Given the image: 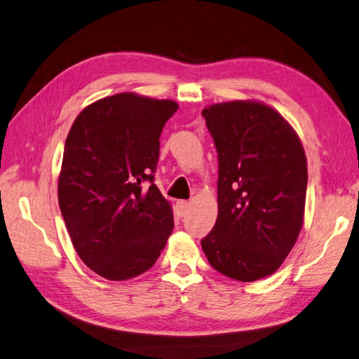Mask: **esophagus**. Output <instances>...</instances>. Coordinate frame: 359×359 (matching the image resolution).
Listing matches in <instances>:
<instances>
[{
  "label": "esophagus",
  "mask_w": 359,
  "mask_h": 359,
  "mask_svg": "<svg viewBox=\"0 0 359 359\" xmlns=\"http://www.w3.org/2000/svg\"><path fill=\"white\" fill-rule=\"evenodd\" d=\"M189 211V203L187 202V200H179L177 202V214L179 217H185V215L188 214Z\"/></svg>",
  "instance_id": "34e87169"
}]
</instances>
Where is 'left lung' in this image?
I'll return each mask as SVG.
<instances>
[{"instance_id":"8db88e82","label":"left lung","mask_w":359,"mask_h":359,"mask_svg":"<svg viewBox=\"0 0 359 359\" xmlns=\"http://www.w3.org/2000/svg\"><path fill=\"white\" fill-rule=\"evenodd\" d=\"M202 116L219 161V215L202 249L215 271L255 281L277 271L303 226L307 163L294 128L271 107L215 104Z\"/></svg>"}]
</instances>
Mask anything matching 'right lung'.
Returning a JSON list of instances; mask_svg holds the SVG:
<instances>
[{
	"instance_id": "obj_1",
	"label": "right lung",
	"mask_w": 359,
	"mask_h": 359,
	"mask_svg": "<svg viewBox=\"0 0 359 359\" xmlns=\"http://www.w3.org/2000/svg\"><path fill=\"white\" fill-rule=\"evenodd\" d=\"M174 101L119 93L79 113L65 140L57 198L81 260L114 281L156 263L171 236L170 203L154 185Z\"/></svg>"
}]
</instances>
